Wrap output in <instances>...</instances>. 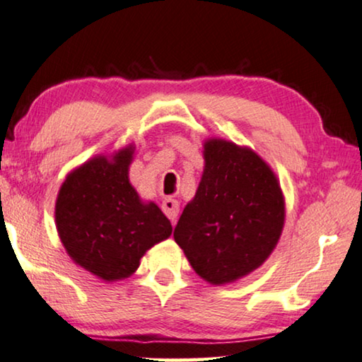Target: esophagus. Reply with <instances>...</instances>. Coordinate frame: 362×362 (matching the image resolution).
Listing matches in <instances>:
<instances>
[{
    "label": "esophagus",
    "instance_id": "34e87169",
    "mask_svg": "<svg viewBox=\"0 0 362 362\" xmlns=\"http://www.w3.org/2000/svg\"><path fill=\"white\" fill-rule=\"evenodd\" d=\"M162 211L165 213L167 218H169L172 223H175L180 211V203L177 202L175 198H165V200L162 202Z\"/></svg>",
    "mask_w": 362,
    "mask_h": 362
}]
</instances>
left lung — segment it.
Returning a JSON list of instances; mask_svg holds the SVG:
<instances>
[{
  "label": "left lung",
  "mask_w": 362,
  "mask_h": 362,
  "mask_svg": "<svg viewBox=\"0 0 362 362\" xmlns=\"http://www.w3.org/2000/svg\"><path fill=\"white\" fill-rule=\"evenodd\" d=\"M202 180L174 239L198 276L225 285L261 267L285 223V198L271 165L247 146L221 137L203 142Z\"/></svg>",
  "instance_id": "left-lung-1"
}]
</instances>
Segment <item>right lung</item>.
<instances>
[{
	"instance_id": "add662e5",
	"label": "right lung",
	"mask_w": 362,
	"mask_h": 362,
	"mask_svg": "<svg viewBox=\"0 0 362 362\" xmlns=\"http://www.w3.org/2000/svg\"><path fill=\"white\" fill-rule=\"evenodd\" d=\"M134 144L98 154L67 174L55 200V226L70 259L105 282L128 279L141 257L172 234L154 202L129 182Z\"/></svg>"
}]
</instances>
